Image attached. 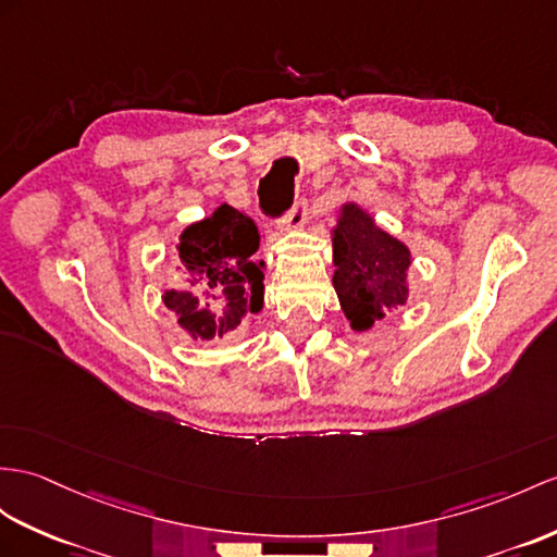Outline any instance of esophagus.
Masks as SVG:
<instances>
[{"label": "esophagus", "mask_w": 557, "mask_h": 557, "mask_svg": "<svg viewBox=\"0 0 557 557\" xmlns=\"http://www.w3.org/2000/svg\"><path fill=\"white\" fill-rule=\"evenodd\" d=\"M305 220H307V200L305 198H300L293 206V210L286 214V220L281 222V226H278V232H300V226L305 224Z\"/></svg>", "instance_id": "1"}]
</instances>
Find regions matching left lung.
<instances>
[{
	"instance_id": "1",
	"label": "left lung",
	"mask_w": 557,
	"mask_h": 557,
	"mask_svg": "<svg viewBox=\"0 0 557 557\" xmlns=\"http://www.w3.org/2000/svg\"><path fill=\"white\" fill-rule=\"evenodd\" d=\"M333 286L355 331H369L385 311L406 305L411 250L383 232L357 202H345L333 228Z\"/></svg>"
}]
</instances>
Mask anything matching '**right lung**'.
Instances as JSON below:
<instances>
[{"mask_svg":"<svg viewBox=\"0 0 557 557\" xmlns=\"http://www.w3.org/2000/svg\"><path fill=\"white\" fill-rule=\"evenodd\" d=\"M257 248L255 222L226 202L184 228L176 246L184 288L165 290L162 302L194 341L222 337L262 309L264 262H255Z\"/></svg>","mask_w":557,"mask_h":557,"instance_id":"obj_1","label":"right lung"}]
</instances>
